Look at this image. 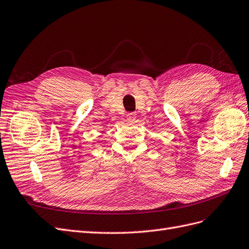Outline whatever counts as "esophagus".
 Here are the masks:
<instances>
[{
    "instance_id": "obj_1",
    "label": "esophagus",
    "mask_w": 249,
    "mask_h": 249,
    "mask_svg": "<svg viewBox=\"0 0 249 249\" xmlns=\"http://www.w3.org/2000/svg\"><path fill=\"white\" fill-rule=\"evenodd\" d=\"M137 119V113L136 112H128L127 113V121H129V122H134Z\"/></svg>"
}]
</instances>
